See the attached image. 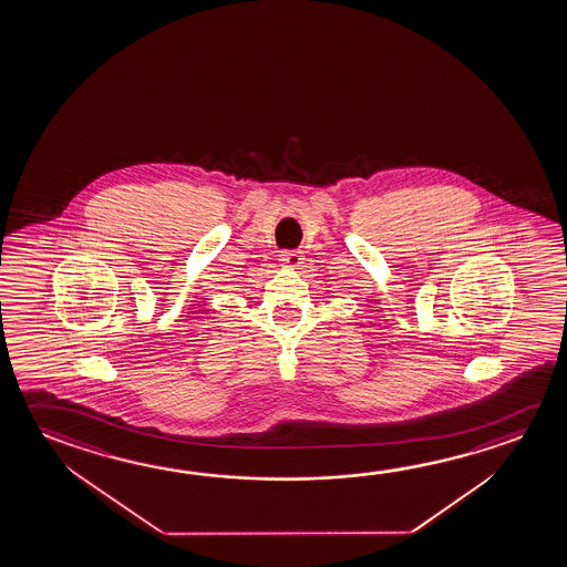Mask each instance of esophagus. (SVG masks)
Here are the masks:
<instances>
[{"label":"esophagus","instance_id":"34e87169","mask_svg":"<svg viewBox=\"0 0 567 567\" xmlns=\"http://www.w3.org/2000/svg\"><path fill=\"white\" fill-rule=\"evenodd\" d=\"M302 259H305V255L300 251H282L280 252V262L288 267V269H298V267H302Z\"/></svg>","mask_w":567,"mask_h":567}]
</instances>
